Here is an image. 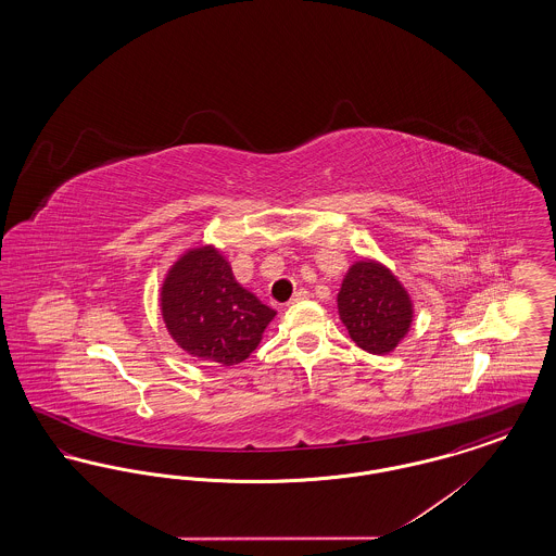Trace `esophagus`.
I'll list each match as a JSON object with an SVG mask.
<instances>
[{
    "instance_id": "34e87169",
    "label": "esophagus",
    "mask_w": 556,
    "mask_h": 556,
    "mask_svg": "<svg viewBox=\"0 0 556 556\" xmlns=\"http://www.w3.org/2000/svg\"><path fill=\"white\" fill-rule=\"evenodd\" d=\"M308 298V291L306 290H298L293 293V298L290 300V304H298V302H302V300H306Z\"/></svg>"
}]
</instances>
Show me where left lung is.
Wrapping results in <instances>:
<instances>
[{"label": "left lung", "mask_w": 556, "mask_h": 556, "mask_svg": "<svg viewBox=\"0 0 556 556\" xmlns=\"http://www.w3.org/2000/svg\"><path fill=\"white\" fill-rule=\"evenodd\" d=\"M350 338L370 354H388L406 336L413 306L386 266L363 261L348 270L338 295Z\"/></svg>", "instance_id": "8db88e82"}]
</instances>
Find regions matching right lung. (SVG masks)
Here are the masks:
<instances>
[{"instance_id": "1", "label": "right lung", "mask_w": 556, "mask_h": 556, "mask_svg": "<svg viewBox=\"0 0 556 556\" xmlns=\"http://www.w3.org/2000/svg\"><path fill=\"white\" fill-rule=\"evenodd\" d=\"M160 306L177 344L223 367L245 361L275 317L273 308L239 286L231 266L211 245L187 252L170 268Z\"/></svg>"}]
</instances>
